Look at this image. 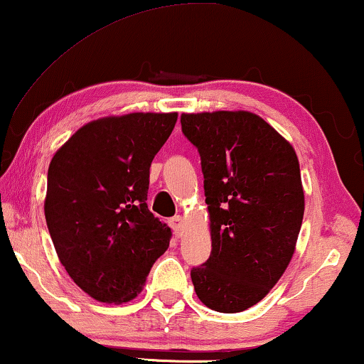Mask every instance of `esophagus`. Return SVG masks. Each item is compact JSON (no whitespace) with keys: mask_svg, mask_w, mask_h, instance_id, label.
<instances>
[{"mask_svg":"<svg viewBox=\"0 0 364 364\" xmlns=\"http://www.w3.org/2000/svg\"><path fill=\"white\" fill-rule=\"evenodd\" d=\"M168 223H171V227H172L173 233H176V237H181L182 232H183V218L181 215H176V217H172L171 220H168Z\"/></svg>","mask_w":364,"mask_h":364,"instance_id":"esophagus-1","label":"esophagus"}]
</instances>
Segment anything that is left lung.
<instances>
[{"mask_svg": "<svg viewBox=\"0 0 364 364\" xmlns=\"http://www.w3.org/2000/svg\"><path fill=\"white\" fill-rule=\"evenodd\" d=\"M200 154L212 252L191 270L203 305L238 313L280 280L305 212L296 154L270 124L247 111L182 114Z\"/></svg>", "mask_w": 364, "mask_h": 364, "instance_id": "1", "label": "left lung"}]
</instances>
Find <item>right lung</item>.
Segmentation results:
<instances>
[{
	"instance_id": "right-lung-1",
	"label": "right lung",
	"mask_w": 364,
	"mask_h": 364,
	"mask_svg": "<svg viewBox=\"0 0 364 364\" xmlns=\"http://www.w3.org/2000/svg\"><path fill=\"white\" fill-rule=\"evenodd\" d=\"M177 112L104 117L54 154L44 215L74 283L94 300L137 296L172 232L147 207L149 171Z\"/></svg>"
}]
</instances>
